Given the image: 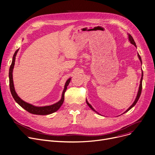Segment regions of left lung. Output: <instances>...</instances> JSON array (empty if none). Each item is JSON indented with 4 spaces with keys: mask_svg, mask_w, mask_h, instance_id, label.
<instances>
[{
    "mask_svg": "<svg viewBox=\"0 0 155 155\" xmlns=\"http://www.w3.org/2000/svg\"><path fill=\"white\" fill-rule=\"evenodd\" d=\"M128 40H129V41L130 42V43H132V45H134L136 48H137V45H136V43H135V41H134V38H133V37H132V35H131L130 34H129V33H128ZM138 58H139V59H140V62H141V63H142V61H141V57H140V54H138ZM143 71H142V69H141V79H140V86H139V88H138V93H137V97H136V99H135V101L134 102V103L132 104V105H131V106L130 107L126 110V111H125L123 114H125V112H128L129 110H130L131 109H132L133 107H134L135 105V104H137V102H138V99H139V98H140V95H141V89H142V80H143ZM86 103H87V104L89 105V107L93 110V111H94L95 112H96V113H97L98 114H99L96 110H95V109L92 107V105L88 102V101H87V99H86Z\"/></svg>",
    "mask_w": 155,
    "mask_h": 155,
    "instance_id": "obj_1",
    "label": "left lung"
}]
</instances>
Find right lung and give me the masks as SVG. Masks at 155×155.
Returning a JSON list of instances; mask_svg holds the SVG:
<instances>
[{
    "label": "right lung",
    "instance_id": "obj_1",
    "mask_svg": "<svg viewBox=\"0 0 155 155\" xmlns=\"http://www.w3.org/2000/svg\"><path fill=\"white\" fill-rule=\"evenodd\" d=\"M19 49L17 50L15 52L13 58H12V62L10 65V69H9V86H10V89L12 94V96L13 98L15 101V102L20 105L23 109H24L28 112L35 114V115H49L51 114H53L55 112H56L59 108L61 107V106L63 104L64 100V93L67 89V87L69 85V82L71 81V78H69L64 85V88L62 93V96L61 99L59 100L58 102L51 105H46V106H42V107H38V106H35L31 104L27 103L23 101L17 95V92H15L14 85V81H13V69L15 65V57Z\"/></svg>",
    "mask_w": 155,
    "mask_h": 155
}]
</instances>
